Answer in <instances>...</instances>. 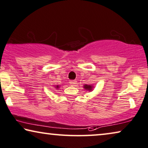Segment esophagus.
<instances>
[{
    "label": "esophagus",
    "mask_w": 148,
    "mask_h": 148,
    "mask_svg": "<svg viewBox=\"0 0 148 148\" xmlns=\"http://www.w3.org/2000/svg\"><path fill=\"white\" fill-rule=\"evenodd\" d=\"M76 83H77V81L75 80H70V84L72 86H74Z\"/></svg>",
    "instance_id": "esophagus-1"
}]
</instances>
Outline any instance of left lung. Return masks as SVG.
Instances as JSON below:
<instances>
[{
	"mask_svg": "<svg viewBox=\"0 0 148 148\" xmlns=\"http://www.w3.org/2000/svg\"><path fill=\"white\" fill-rule=\"evenodd\" d=\"M84 88H85L86 90H88L90 91V90H92V87L91 86H90V85H84Z\"/></svg>",
	"mask_w": 148,
	"mask_h": 148,
	"instance_id": "1",
	"label": "left lung"
}]
</instances>
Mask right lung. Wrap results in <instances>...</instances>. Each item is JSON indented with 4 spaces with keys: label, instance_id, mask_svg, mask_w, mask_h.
Wrapping results in <instances>:
<instances>
[{
    "label": "right lung",
    "instance_id": "right-lung-1",
    "mask_svg": "<svg viewBox=\"0 0 148 148\" xmlns=\"http://www.w3.org/2000/svg\"><path fill=\"white\" fill-rule=\"evenodd\" d=\"M56 88H59V86H56Z\"/></svg>",
    "mask_w": 148,
    "mask_h": 148
}]
</instances>
